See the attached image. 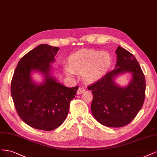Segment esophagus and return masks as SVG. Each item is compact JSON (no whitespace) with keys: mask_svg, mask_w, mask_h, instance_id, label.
Instances as JSON below:
<instances>
[{"mask_svg":"<svg viewBox=\"0 0 157 157\" xmlns=\"http://www.w3.org/2000/svg\"><path fill=\"white\" fill-rule=\"evenodd\" d=\"M85 88H83V87H79V89H78V91H77V94H82V93H83L85 91Z\"/></svg>","mask_w":157,"mask_h":157,"instance_id":"obj_1","label":"esophagus"}]
</instances>
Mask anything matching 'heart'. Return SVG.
<instances>
[{"instance_id": "b5f03b06", "label": "heart", "mask_w": 157, "mask_h": 157, "mask_svg": "<svg viewBox=\"0 0 157 157\" xmlns=\"http://www.w3.org/2000/svg\"><path fill=\"white\" fill-rule=\"evenodd\" d=\"M112 58L106 52L85 49L73 53L69 58V66H64L68 75L82 74L88 82H95L104 77L112 66Z\"/></svg>"}]
</instances>
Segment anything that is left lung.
Here are the masks:
<instances>
[{
    "label": "left lung",
    "mask_w": 157,
    "mask_h": 157,
    "mask_svg": "<svg viewBox=\"0 0 157 157\" xmlns=\"http://www.w3.org/2000/svg\"><path fill=\"white\" fill-rule=\"evenodd\" d=\"M115 69L89 85L93 99L91 112L98 122L109 127H122L130 123L142 108L145 93V78L134 55L117 47ZM130 73L129 84L121 87L114 82L119 75Z\"/></svg>",
    "instance_id": "left-lung-1"
}]
</instances>
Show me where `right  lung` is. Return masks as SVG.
I'll return each mask as SVG.
<instances>
[{
  "label": "right lung",
  "instance_id": "right-lung-1",
  "mask_svg": "<svg viewBox=\"0 0 157 157\" xmlns=\"http://www.w3.org/2000/svg\"><path fill=\"white\" fill-rule=\"evenodd\" d=\"M59 50L48 44L38 45L20 59L13 73L11 95L15 108L23 122L36 129L50 131L62 124L78 89V86L65 87L52 75L51 63ZM33 71L43 74L41 84L33 81Z\"/></svg>",
  "mask_w": 157,
  "mask_h": 157
}]
</instances>
